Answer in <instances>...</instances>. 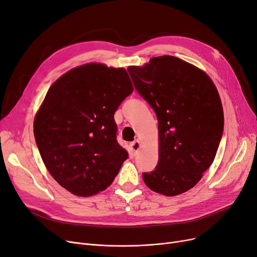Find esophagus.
Segmentation results:
<instances>
[{"label":"esophagus","instance_id":"34e87169","mask_svg":"<svg viewBox=\"0 0 257 257\" xmlns=\"http://www.w3.org/2000/svg\"><path fill=\"white\" fill-rule=\"evenodd\" d=\"M131 149L133 151L134 155H137L140 150V142L139 141H134L131 143Z\"/></svg>","mask_w":257,"mask_h":257}]
</instances>
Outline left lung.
<instances>
[{"label": "left lung", "instance_id": "8db88e82", "mask_svg": "<svg viewBox=\"0 0 257 257\" xmlns=\"http://www.w3.org/2000/svg\"><path fill=\"white\" fill-rule=\"evenodd\" d=\"M127 71L158 118L159 161L143 181L174 197L192 188L212 164L224 132L218 92L205 72L178 57H154Z\"/></svg>", "mask_w": 257, "mask_h": 257}]
</instances>
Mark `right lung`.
Masks as SVG:
<instances>
[{"label":"right lung","mask_w":257,"mask_h":257,"mask_svg":"<svg viewBox=\"0 0 257 257\" xmlns=\"http://www.w3.org/2000/svg\"><path fill=\"white\" fill-rule=\"evenodd\" d=\"M133 93L124 69L88 64L49 89L34 119L43 162L58 184L89 197L112 184L127 152L117 142L114 114Z\"/></svg>","instance_id":"right-lung-1"}]
</instances>
